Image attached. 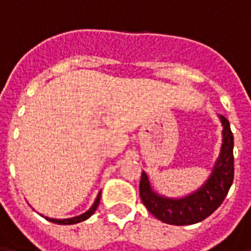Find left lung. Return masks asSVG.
Masks as SVG:
<instances>
[{"label": "left lung", "instance_id": "1", "mask_svg": "<svg viewBox=\"0 0 251 251\" xmlns=\"http://www.w3.org/2000/svg\"><path fill=\"white\" fill-rule=\"evenodd\" d=\"M223 125V144L210 179L203 187L183 199H168L153 192L144 172L140 181V198L147 210L158 221L185 226L201 222L222 204L234 180V137L230 122L221 115Z\"/></svg>", "mask_w": 251, "mask_h": 251}]
</instances>
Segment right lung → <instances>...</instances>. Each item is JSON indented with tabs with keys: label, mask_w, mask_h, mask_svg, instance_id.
Segmentation results:
<instances>
[{
	"label": "right lung",
	"mask_w": 251,
	"mask_h": 251,
	"mask_svg": "<svg viewBox=\"0 0 251 251\" xmlns=\"http://www.w3.org/2000/svg\"><path fill=\"white\" fill-rule=\"evenodd\" d=\"M99 199H100V194L97 196V200L94 201L93 207L87 212L82 214V215L75 216V218H70V219H51V218H47V221L52 222V223H57V225H75V223H79V222L86 221V219H88L95 212V210H97V207L99 204Z\"/></svg>",
	"instance_id": "right-lung-1"
}]
</instances>
